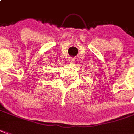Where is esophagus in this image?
<instances>
[{
	"label": "esophagus",
	"mask_w": 134,
	"mask_h": 134,
	"mask_svg": "<svg viewBox=\"0 0 134 134\" xmlns=\"http://www.w3.org/2000/svg\"><path fill=\"white\" fill-rule=\"evenodd\" d=\"M69 61H70L71 63H73V62L75 61V59H73V58H70V59H69Z\"/></svg>",
	"instance_id": "obj_1"
}]
</instances>
